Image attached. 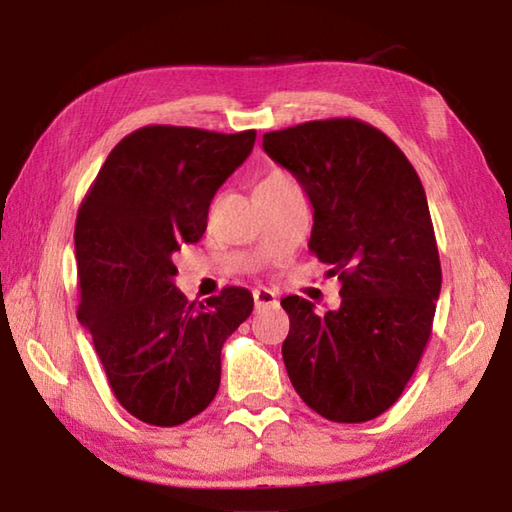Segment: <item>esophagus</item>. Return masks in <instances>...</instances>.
<instances>
[{
	"label": "esophagus",
	"mask_w": 512,
	"mask_h": 512,
	"mask_svg": "<svg viewBox=\"0 0 512 512\" xmlns=\"http://www.w3.org/2000/svg\"><path fill=\"white\" fill-rule=\"evenodd\" d=\"M255 298V309H264V307H277V296L268 289H255L253 291Z\"/></svg>",
	"instance_id": "1"
}]
</instances>
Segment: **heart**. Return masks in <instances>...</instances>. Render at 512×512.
<instances>
[{
	"instance_id": "heart-1",
	"label": "heart",
	"mask_w": 512,
	"mask_h": 512,
	"mask_svg": "<svg viewBox=\"0 0 512 512\" xmlns=\"http://www.w3.org/2000/svg\"><path fill=\"white\" fill-rule=\"evenodd\" d=\"M282 176V173H271V176H268L266 180H271V178H280Z\"/></svg>"
}]
</instances>
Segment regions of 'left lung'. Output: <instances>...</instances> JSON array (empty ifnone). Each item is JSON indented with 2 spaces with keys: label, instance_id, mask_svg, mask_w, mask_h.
<instances>
[{
  "label": "left lung",
  "instance_id": "1",
  "mask_svg": "<svg viewBox=\"0 0 512 512\" xmlns=\"http://www.w3.org/2000/svg\"><path fill=\"white\" fill-rule=\"evenodd\" d=\"M314 207L309 250L341 282V307L316 314L282 300V359L296 393L332 422L391 409L427 348L440 259L424 187L391 137L359 119H323L264 135Z\"/></svg>",
  "mask_w": 512,
  "mask_h": 512
}]
</instances>
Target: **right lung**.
<instances>
[{
  "label": "right lung",
  "instance_id": "obj_1",
  "mask_svg": "<svg viewBox=\"0 0 512 512\" xmlns=\"http://www.w3.org/2000/svg\"><path fill=\"white\" fill-rule=\"evenodd\" d=\"M255 135L144 126L110 151L79 207V320L117 402L146 424L176 427L210 406L223 343L253 311L241 287L189 302L173 253L203 237L216 189Z\"/></svg>",
  "mask_w": 512,
  "mask_h": 512
}]
</instances>
